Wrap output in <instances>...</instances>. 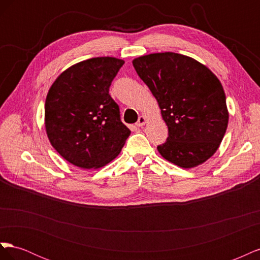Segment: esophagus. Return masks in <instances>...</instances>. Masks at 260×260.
<instances>
[{
  "instance_id": "obj_1",
  "label": "esophagus",
  "mask_w": 260,
  "mask_h": 260,
  "mask_svg": "<svg viewBox=\"0 0 260 260\" xmlns=\"http://www.w3.org/2000/svg\"><path fill=\"white\" fill-rule=\"evenodd\" d=\"M146 121H147L146 117H144V116H140V117H139V119H138V122H137V125H138V127H142V125H144V124L146 123Z\"/></svg>"
}]
</instances>
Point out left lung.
<instances>
[{
    "instance_id": "8db88e82",
    "label": "left lung",
    "mask_w": 260,
    "mask_h": 260,
    "mask_svg": "<svg viewBox=\"0 0 260 260\" xmlns=\"http://www.w3.org/2000/svg\"><path fill=\"white\" fill-rule=\"evenodd\" d=\"M132 64L168 127L166 142L157 146L159 154L182 168L205 162L216 153L229 121L221 82L205 65L178 53L148 54Z\"/></svg>"
}]
</instances>
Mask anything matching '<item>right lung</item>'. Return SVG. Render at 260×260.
Wrapping results in <instances>:
<instances>
[{"label": "right lung", "instance_id": "1", "mask_svg": "<svg viewBox=\"0 0 260 260\" xmlns=\"http://www.w3.org/2000/svg\"><path fill=\"white\" fill-rule=\"evenodd\" d=\"M124 61L94 57L78 62L54 81L44 120L52 146L70 164L96 169L121 152L131 131L120 120L109 86Z\"/></svg>", "mask_w": 260, "mask_h": 260}]
</instances>
